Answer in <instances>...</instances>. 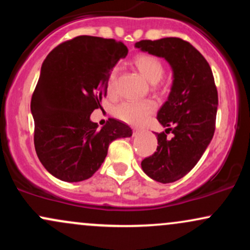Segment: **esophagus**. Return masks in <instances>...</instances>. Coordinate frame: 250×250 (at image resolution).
Instances as JSON below:
<instances>
[{
	"instance_id": "34e87169",
	"label": "esophagus",
	"mask_w": 250,
	"mask_h": 250,
	"mask_svg": "<svg viewBox=\"0 0 250 250\" xmlns=\"http://www.w3.org/2000/svg\"><path fill=\"white\" fill-rule=\"evenodd\" d=\"M139 133H140V129H137V128H134L133 129V135H134V136H136V135L139 134Z\"/></svg>"
}]
</instances>
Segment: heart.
<instances>
[{"instance_id":"obj_1","label":"heart","mask_w":250,"mask_h":250,"mask_svg":"<svg viewBox=\"0 0 250 250\" xmlns=\"http://www.w3.org/2000/svg\"><path fill=\"white\" fill-rule=\"evenodd\" d=\"M134 64L149 82L156 83L165 74V65L159 57L150 54H141L134 59ZM117 70L113 69L107 80L108 94L115 93ZM156 109V104L150 100L145 101H127L119 104L114 109V115L121 121L131 125H142Z\"/></svg>"}]
</instances>
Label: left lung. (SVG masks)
Segmentation results:
<instances>
[{
    "label": "left lung",
    "instance_id": "8db88e82",
    "mask_svg": "<svg viewBox=\"0 0 250 250\" xmlns=\"http://www.w3.org/2000/svg\"><path fill=\"white\" fill-rule=\"evenodd\" d=\"M135 47L163 57L173 69L170 94L157 113L167 129L156 133V151L141 166L157 182H175L195 167L214 136L219 99L213 71L202 54L179 37L142 40ZM168 131L174 134L171 139Z\"/></svg>",
    "mask_w": 250,
    "mask_h": 250
}]
</instances>
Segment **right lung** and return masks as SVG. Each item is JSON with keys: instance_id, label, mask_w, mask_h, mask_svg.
I'll use <instances>...</instances> for the list:
<instances>
[{"instance_id": "1", "label": "right lung", "mask_w": 250, "mask_h": 250, "mask_svg": "<svg viewBox=\"0 0 250 250\" xmlns=\"http://www.w3.org/2000/svg\"><path fill=\"white\" fill-rule=\"evenodd\" d=\"M128 49L113 39L82 35L61 43L42 63L31 96L34 145L43 167L65 182L91 177L114 140L130 137L129 125L109 119L90 121L107 95V80Z\"/></svg>"}]
</instances>
